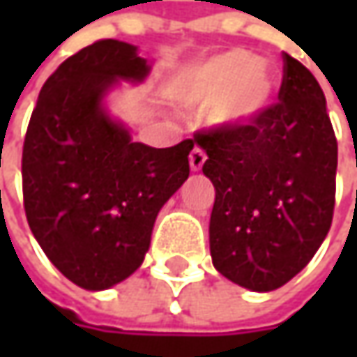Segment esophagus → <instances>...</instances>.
<instances>
[{
    "mask_svg": "<svg viewBox=\"0 0 357 357\" xmlns=\"http://www.w3.org/2000/svg\"><path fill=\"white\" fill-rule=\"evenodd\" d=\"M188 162H190V171L192 172H200L202 171V167H204V162H206V155H204V151L202 149H192V153H190V157H188Z\"/></svg>",
    "mask_w": 357,
    "mask_h": 357,
    "instance_id": "1",
    "label": "esophagus"
}]
</instances>
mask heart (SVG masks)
I'll use <instances>...</instances> for the list:
<instances>
[{"label": "heart", "instance_id": "obj_1", "mask_svg": "<svg viewBox=\"0 0 357 357\" xmlns=\"http://www.w3.org/2000/svg\"><path fill=\"white\" fill-rule=\"evenodd\" d=\"M272 67L242 49L208 57L172 81V97L190 109H211L222 129H246L264 115L276 93Z\"/></svg>", "mask_w": 357, "mask_h": 357}]
</instances>
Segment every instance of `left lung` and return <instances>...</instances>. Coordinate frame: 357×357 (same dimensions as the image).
<instances>
[{"label":"left lung","mask_w":357,"mask_h":357,"mask_svg":"<svg viewBox=\"0 0 357 357\" xmlns=\"http://www.w3.org/2000/svg\"><path fill=\"white\" fill-rule=\"evenodd\" d=\"M195 143L213 181L211 256L242 288L270 292L306 268L336 202L337 143L316 77L284 53L278 103L246 129H211Z\"/></svg>","instance_id":"1"}]
</instances>
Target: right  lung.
Wrapping results in <instances>:
<instances>
[{
	"label": "right lung",
	"mask_w": 357,
	"mask_h": 357,
	"mask_svg": "<svg viewBox=\"0 0 357 357\" xmlns=\"http://www.w3.org/2000/svg\"><path fill=\"white\" fill-rule=\"evenodd\" d=\"M151 61L101 39L57 67L27 127L21 176L35 240L65 278L107 290L143 264L158 211L188 178L192 139L135 143L107 109L119 81L143 83Z\"/></svg>",
	"instance_id": "obj_1"
}]
</instances>
